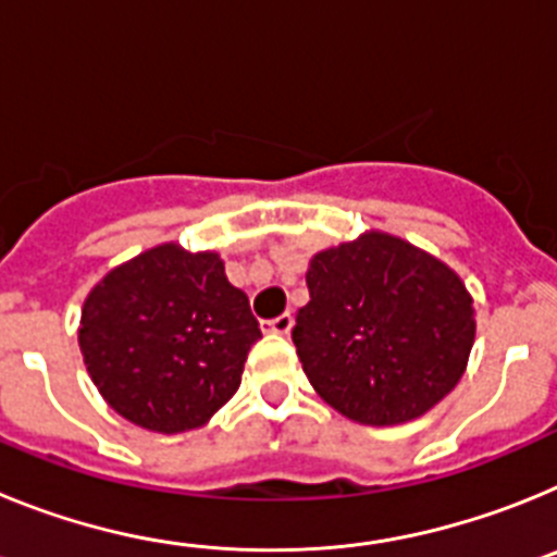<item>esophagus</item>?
Wrapping results in <instances>:
<instances>
[{"label": "esophagus", "mask_w": 557, "mask_h": 557, "mask_svg": "<svg viewBox=\"0 0 557 557\" xmlns=\"http://www.w3.org/2000/svg\"><path fill=\"white\" fill-rule=\"evenodd\" d=\"M289 329H293V314H289V312H284V314H278V318H273V321L262 323V332L287 334Z\"/></svg>", "instance_id": "1"}]
</instances>
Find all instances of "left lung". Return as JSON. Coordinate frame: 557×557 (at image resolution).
<instances>
[{
	"label": "left lung",
	"mask_w": 557,
	"mask_h": 557,
	"mask_svg": "<svg viewBox=\"0 0 557 557\" xmlns=\"http://www.w3.org/2000/svg\"><path fill=\"white\" fill-rule=\"evenodd\" d=\"M307 287L293 343L318 396L346 418L405 424L460 382L474 301L441 259L371 231L314 253Z\"/></svg>",
	"instance_id": "1"
}]
</instances>
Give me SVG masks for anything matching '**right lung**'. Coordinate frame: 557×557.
Returning <instances> with one entry per match:
<instances>
[{
    "mask_svg": "<svg viewBox=\"0 0 557 557\" xmlns=\"http://www.w3.org/2000/svg\"><path fill=\"white\" fill-rule=\"evenodd\" d=\"M262 337L248 295L211 250L166 243L113 268L88 293L81 351L108 405L150 432L198 430L236 393Z\"/></svg>",
    "mask_w": 557,
    "mask_h": 557,
    "instance_id": "1",
    "label": "right lung"
}]
</instances>
